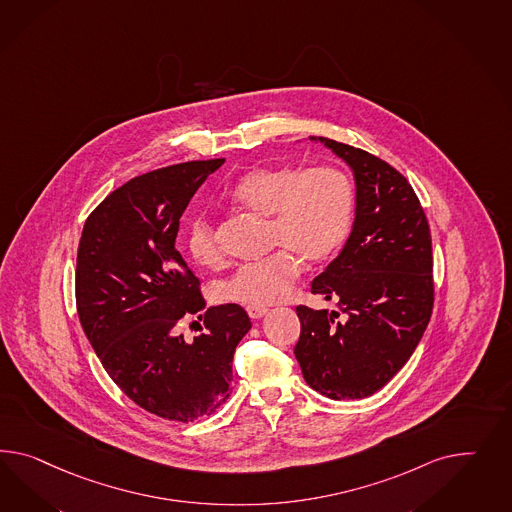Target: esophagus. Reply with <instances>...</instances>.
Masks as SVG:
<instances>
[{
	"instance_id": "34e87169",
	"label": "esophagus",
	"mask_w": 512,
	"mask_h": 512,
	"mask_svg": "<svg viewBox=\"0 0 512 512\" xmlns=\"http://www.w3.org/2000/svg\"><path fill=\"white\" fill-rule=\"evenodd\" d=\"M246 311H248L249 318L257 320V318H263L264 315L268 313V307H263V305H248Z\"/></svg>"
}]
</instances>
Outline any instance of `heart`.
Returning a JSON list of instances; mask_svg holds the SVG:
<instances>
[{
  "label": "heart",
  "mask_w": 512,
  "mask_h": 512,
  "mask_svg": "<svg viewBox=\"0 0 512 512\" xmlns=\"http://www.w3.org/2000/svg\"><path fill=\"white\" fill-rule=\"evenodd\" d=\"M231 197L238 207L268 218V244L279 248L257 263L240 266L221 283L223 300L248 305L285 300L302 272V261L332 259L352 233L358 208L356 182L332 164L255 167L236 182ZM184 242L195 263H221L220 238L203 214L188 221Z\"/></svg>",
  "instance_id": "heart-1"
}]
</instances>
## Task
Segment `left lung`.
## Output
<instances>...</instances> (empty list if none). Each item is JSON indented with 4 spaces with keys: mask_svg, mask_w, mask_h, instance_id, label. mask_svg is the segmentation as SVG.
I'll return each instance as SVG.
<instances>
[{
    "mask_svg": "<svg viewBox=\"0 0 512 512\" xmlns=\"http://www.w3.org/2000/svg\"><path fill=\"white\" fill-rule=\"evenodd\" d=\"M311 139L352 167L358 208L345 248L311 285L339 311L298 305L294 356L318 393L365 399L401 371L427 330L434 305L429 221L395 167L335 139Z\"/></svg>",
    "mask_w": 512,
    "mask_h": 512,
    "instance_id": "1",
    "label": "left lung"
}]
</instances>
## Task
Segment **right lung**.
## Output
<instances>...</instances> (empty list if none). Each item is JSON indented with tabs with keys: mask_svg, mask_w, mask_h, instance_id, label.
Masks as SVG:
<instances>
[{
	"mask_svg": "<svg viewBox=\"0 0 512 512\" xmlns=\"http://www.w3.org/2000/svg\"><path fill=\"white\" fill-rule=\"evenodd\" d=\"M225 158L154 169L128 180L83 225L76 307L98 360L128 399L192 423L229 399L233 356L249 332L238 304L212 305L175 248L180 216ZM204 320L194 340L184 317Z\"/></svg>",
	"mask_w": 512,
	"mask_h": 512,
	"instance_id": "add662e5",
	"label": "right lung"
}]
</instances>
